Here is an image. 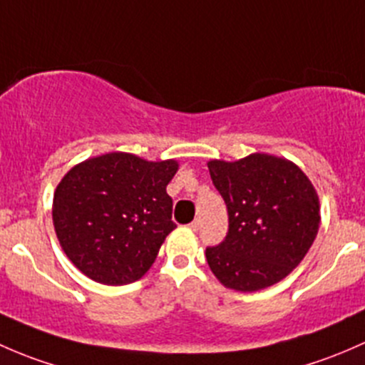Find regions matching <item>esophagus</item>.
<instances>
[{
	"label": "esophagus",
	"mask_w": 365,
	"mask_h": 365,
	"mask_svg": "<svg viewBox=\"0 0 365 365\" xmlns=\"http://www.w3.org/2000/svg\"><path fill=\"white\" fill-rule=\"evenodd\" d=\"M190 228H191V230H193V232H197L198 228H200V220H195L193 223H190Z\"/></svg>",
	"instance_id": "34e87169"
}]
</instances>
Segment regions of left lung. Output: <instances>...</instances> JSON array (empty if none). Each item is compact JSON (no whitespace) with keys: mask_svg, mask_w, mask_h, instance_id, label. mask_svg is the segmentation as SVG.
<instances>
[{"mask_svg":"<svg viewBox=\"0 0 365 365\" xmlns=\"http://www.w3.org/2000/svg\"><path fill=\"white\" fill-rule=\"evenodd\" d=\"M210 179L228 209V234L205 250L223 287L258 292L279 283L302 262L320 227L313 182L294 161L253 153L210 160Z\"/></svg>","mask_w":365,"mask_h":365,"instance_id":"1","label":"left lung"}]
</instances>
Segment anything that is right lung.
Listing matches in <instances>:
<instances>
[{
  "label": "right lung",
  "mask_w": 365,
  "mask_h": 365,
  "mask_svg": "<svg viewBox=\"0 0 365 365\" xmlns=\"http://www.w3.org/2000/svg\"><path fill=\"white\" fill-rule=\"evenodd\" d=\"M175 160L107 153L75 165L54 191L52 221L70 262L101 284H128L155 264L175 228L167 184Z\"/></svg>",
  "instance_id": "1"
}]
</instances>
